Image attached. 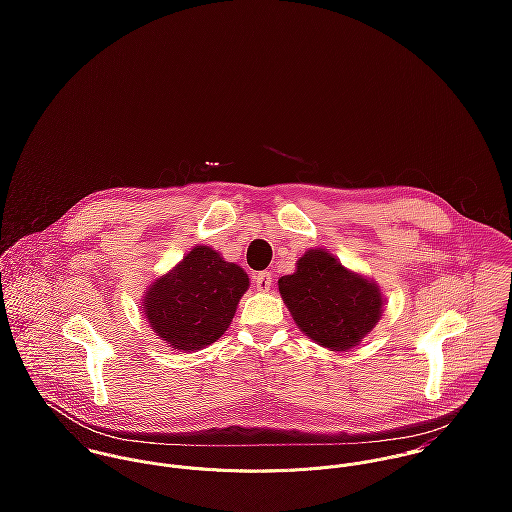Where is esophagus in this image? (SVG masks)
I'll list each match as a JSON object with an SVG mask.
<instances>
[{
	"instance_id": "1",
	"label": "esophagus",
	"mask_w": 512,
	"mask_h": 512,
	"mask_svg": "<svg viewBox=\"0 0 512 512\" xmlns=\"http://www.w3.org/2000/svg\"><path fill=\"white\" fill-rule=\"evenodd\" d=\"M254 286L258 292H268L272 286V274L270 272H258L254 276Z\"/></svg>"
}]
</instances>
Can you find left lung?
I'll return each mask as SVG.
<instances>
[{
  "label": "left lung",
  "instance_id": "left-lung-1",
  "mask_svg": "<svg viewBox=\"0 0 512 512\" xmlns=\"http://www.w3.org/2000/svg\"><path fill=\"white\" fill-rule=\"evenodd\" d=\"M278 290L295 325L329 351L361 345L384 311L380 286L325 248H309L295 272L278 280Z\"/></svg>",
  "mask_w": 512,
  "mask_h": 512
}]
</instances>
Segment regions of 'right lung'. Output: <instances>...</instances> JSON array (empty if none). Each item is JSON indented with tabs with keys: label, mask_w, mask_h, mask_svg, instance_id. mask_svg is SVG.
<instances>
[{
	"label": "right lung",
	"mask_w": 512,
	"mask_h": 512,
	"mask_svg": "<svg viewBox=\"0 0 512 512\" xmlns=\"http://www.w3.org/2000/svg\"><path fill=\"white\" fill-rule=\"evenodd\" d=\"M248 274L211 246H193L144 292L142 313L153 333L173 351H201L228 329Z\"/></svg>",
	"instance_id": "right-lung-1"
}]
</instances>
